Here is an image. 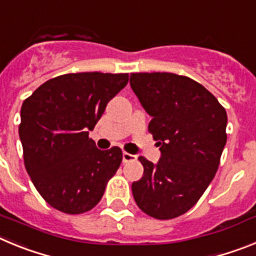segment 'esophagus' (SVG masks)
<instances>
[{"mask_svg":"<svg viewBox=\"0 0 256 256\" xmlns=\"http://www.w3.org/2000/svg\"><path fill=\"white\" fill-rule=\"evenodd\" d=\"M134 160H137V156L133 155V154L126 152V151H124V152H123V162H134Z\"/></svg>","mask_w":256,"mask_h":256,"instance_id":"esophagus-1","label":"esophagus"}]
</instances>
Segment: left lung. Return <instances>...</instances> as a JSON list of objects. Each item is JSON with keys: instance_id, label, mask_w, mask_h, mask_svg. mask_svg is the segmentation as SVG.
Here are the masks:
<instances>
[{"instance_id": "left-lung-1", "label": "left lung", "mask_w": 256, "mask_h": 256, "mask_svg": "<svg viewBox=\"0 0 256 256\" xmlns=\"http://www.w3.org/2000/svg\"><path fill=\"white\" fill-rule=\"evenodd\" d=\"M130 87L152 116L148 132L162 151L156 165L138 158L144 177L132 183L133 198L152 218H177L198 202L218 170L227 142V112L188 76L132 73Z\"/></svg>"}]
</instances>
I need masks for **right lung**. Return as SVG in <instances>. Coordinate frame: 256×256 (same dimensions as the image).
<instances>
[{
  "label": "right lung",
  "mask_w": 256,
  "mask_h": 256,
  "mask_svg": "<svg viewBox=\"0 0 256 256\" xmlns=\"http://www.w3.org/2000/svg\"><path fill=\"white\" fill-rule=\"evenodd\" d=\"M128 74L88 72L52 78L22 106L19 136L24 165L47 204L66 214L94 209L123 152L98 150L88 137Z\"/></svg>",
  "instance_id": "add662e5"
}]
</instances>
